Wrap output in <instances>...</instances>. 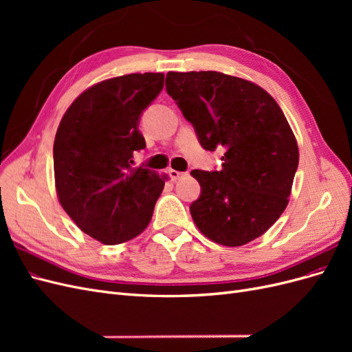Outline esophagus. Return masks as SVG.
<instances>
[{
    "instance_id": "esophagus-1",
    "label": "esophagus",
    "mask_w": 352,
    "mask_h": 352,
    "mask_svg": "<svg viewBox=\"0 0 352 352\" xmlns=\"http://www.w3.org/2000/svg\"><path fill=\"white\" fill-rule=\"evenodd\" d=\"M186 173L185 172H177V170H170V177H172L173 180H177L180 177H184Z\"/></svg>"
}]
</instances>
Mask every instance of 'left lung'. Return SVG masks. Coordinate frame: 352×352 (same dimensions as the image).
<instances>
[{"label": "left lung", "instance_id": "1", "mask_svg": "<svg viewBox=\"0 0 352 352\" xmlns=\"http://www.w3.org/2000/svg\"><path fill=\"white\" fill-rule=\"evenodd\" d=\"M166 91L207 151L225 148L221 170H192L198 229L226 247L261 236L287 206L298 145L280 107L258 85L219 72H168Z\"/></svg>", "mask_w": 352, "mask_h": 352}]
</instances>
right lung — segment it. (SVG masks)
<instances>
[{"label": "right lung", "mask_w": 352, "mask_h": 352, "mask_svg": "<svg viewBox=\"0 0 352 352\" xmlns=\"http://www.w3.org/2000/svg\"><path fill=\"white\" fill-rule=\"evenodd\" d=\"M163 87V73L100 82L80 94L60 122L52 150L60 204L102 243L140 235L164 188L153 170L132 168L133 153L145 148L141 116Z\"/></svg>", "instance_id": "obj_1"}]
</instances>
